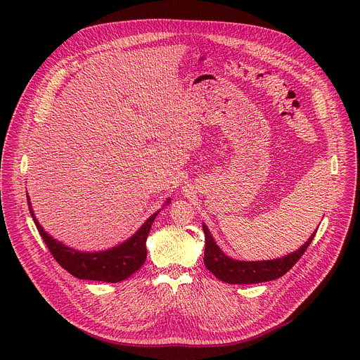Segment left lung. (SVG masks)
<instances>
[{
    "label": "left lung",
    "mask_w": 360,
    "mask_h": 360,
    "mask_svg": "<svg viewBox=\"0 0 360 360\" xmlns=\"http://www.w3.org/2000/svg\"><path fill=\"white\" fill-rule=\"evenodd\" d=\"M202 230L205 236L204 265L219 279L227 283H258L272 281L285 275L304 255L316 234L315 230V233L300 250L282 258L268 261H238L230 258L220 250L205 224H202Z\"/></svg>",
    "instance_id": "8db88e82"
}]
</instances>
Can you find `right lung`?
I'll return each instance as SVG.
<instances>
[{
    "label": "right lung",
    "mask_w": 360,
    "mask_h": 360,
    "mask_svg": "<svg viewBox=\"0 0 360 360\" xmlns=\"http://www.w3.org/2000/svg\"><path fill=\"white\" fill-rule=\"evenodd\" d=\"M170 202V198L166 204ZM28 207L31 217L45 241L49 252L56 259V262L66 269L69 274L79 279H91V281H103V282H120L134 274L146 261V240L150 233L152 224L159 214L155 212L146 220L129 240L124 243L99 252H82L74 248H69L65 244L56 241L49 234L44 231L35 219L34 211L31 208V201L28 198Z\"/></svg>",
    "instance_id": "add662e5"
}]
</instances>
